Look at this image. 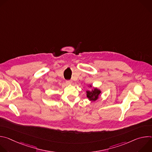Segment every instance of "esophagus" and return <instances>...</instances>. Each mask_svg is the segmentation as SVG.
I'll return each mask as SVG.
<instances>
[{
  "label": "esophagus",
  "mask_w": 152,
  "mask_h": 152,
  "mask_svg": "<svg viewBox=\"0 0 152 152\" xmlns=\"http://www.w3.org/2000/svg\"><path fill=\"white\" fill-rule=\"evenodd\" d=\"M66 83L67 84H72V80H67L66 81Z\"/></svg>",
  "instance_id": "34e87169"
}]
</instances>
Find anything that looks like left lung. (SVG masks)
I'll list each match as a JSON object with an SVG mask.
<instances>
[{
	"instance_id": "8db88e82",
	"label": "left lung",
	"mask_w": 152,
	"mask_h": 152,
	"mask_svg": "<svg viewBox=\"0 0 152 152\" xmlns=\"http://www.w3.org/2000/svg\"><path fill=\"white\" fill-rule=\"evenodd\" d=\"M88 86L89 88H91L92 89L90 90L86 91V97H88V100L90 102L96 101L99 98V96L102 93L101 90L97 88V87L96 88L93 87V86L91 85H89Z\"/></svg>"
}]
</instances>
